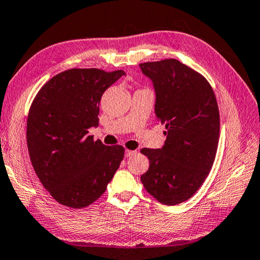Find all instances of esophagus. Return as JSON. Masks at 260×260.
I'll use <instances>...</instances> for the list:
<instances>
[{
  "label": "esophagus",
  "instance_id": "1",
  "mask_svg": "<svg viewBox=\"0 0 260 260\" xmlns=\"http://www.w3.org/2000/svg\"><path fill=\"white\" fill-rule=\"evenodd\" d=\"M137 153V151H133V149H125V156L129 157V156H133L135 154Z\"/></svg>",
  "mask_w": 260,
  "mask_h": 260
}]
</instances>
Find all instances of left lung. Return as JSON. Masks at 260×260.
Returning a JSON list of instances; mask_svg holds the SVG:
<instances>
[{"mask_svg": "<svg viewBox=\"0 0 260 260\" xmlns=\"http://www.w3.org/2000/svg\"><path fill=\"white\" fill-rule=\"evenodd\" d=\"M139 66L153 81L156 118L167 129L165 146L140 151L149 160L140 180L158 202L176 206L201 187L215 161L220 130L216 95L206 77L177 59Z\"/></svg>", "mask_w": 260, "mask_h": 260, "instance_id": "left-lung-1", "label": "left lung"}]
</instances>
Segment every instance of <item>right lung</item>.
Returning a JSON list of instances; mask_svg holds the SVG:
<instances>
[{"label":"right lung","mask_w":260,"mask_h":260,"mask_svg":"<svg viewBox=\"0 0 260 260\" xmlns=\"http://www.w3.org/2000/svg\"><path fill=\"white\" fill-rule=\"evenodd\" d=\"M124 71L72 68L50 79L30 105L27 147L43 187L62 206L82 209L102 197L124 157L121 145L89 136L103 93Z\"/></svg>","instance_id":"add662e5"}]
</instances>
